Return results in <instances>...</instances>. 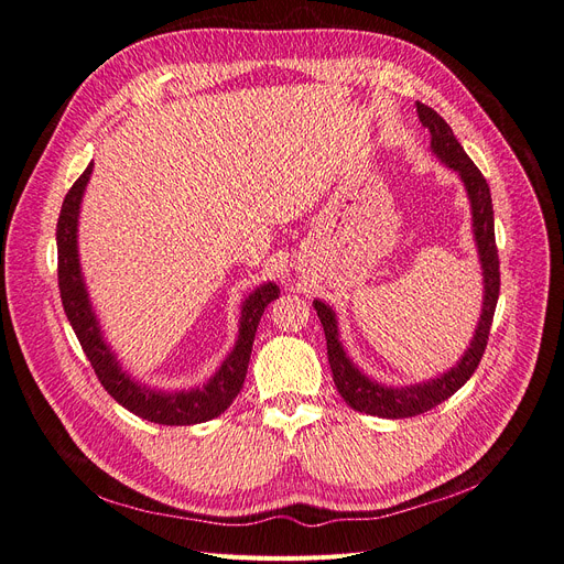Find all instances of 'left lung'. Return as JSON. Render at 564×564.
<instances>
[{"label": "left lung", "mask_w": 564, "mask_h": 564, "mask_svg": "<svg viewBox=\"0 0 564 564\" xmlns=\"http://www.w3.org/2000/svg\"><path fill=\"white\" fill-rule=\"evenodd\" d=\"M416 115H420L422 126H426L431 133V150L435 152V156H438L447 169L457 171L466 187L470 213H474V236H476L480 267H482L485 300H482V314L478 321L476 335L470 339V347L466 349V354L462 356L457 366L441 377L422 381V384L395 387V389L379 384V381H372L354 366L351 358H347V354H344V347L339 341L335 312L328 304L314 300V308L321 318L325 341H328V360H330L335 387L344 398V403L358 412L384 416V420H405V416L429 412L431 408L441 405L452 393H457L466 384L470 375L476 372L478 362L485 354L489 328H492L495 308L499 300V285H501L499 256H497L499 250L495 241L492 194H489L487 180L482 177L476 163L468 159L459 140L454 138L447 121L438 112L431 110V107L424 102H416Z\"/></svg>", "instance_id": "obj_1"}]
</instances>
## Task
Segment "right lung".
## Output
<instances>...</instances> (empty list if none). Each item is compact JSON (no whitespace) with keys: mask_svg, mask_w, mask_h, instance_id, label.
Returning <instances> with one entry per match:
<instances>
[{"mask_svg":"<svg viewBox=\"0 0 564 564\" xmlns=\"http://www.w3.org/2000/svg\"><path fill=\"white\" fill-rule=\"evenodd\" d=\"M90 171H94V161L88 163V169L65 194L56 227L58 288L72 330H75L86 358L90 360V366H94L100 384L121 408L131 410L133 414L142 416V420L166 426H189L215 420V416L223 414L231 405L234 398L239 395L248 372L252 339H256L260 318L267 304L274 302L281 290L274 283H264L256 293L248 295V300L241 306V328L236 347L225 358L220 370H217L202 389L159 391L138 384L133 377L121 370L115 351L107 347V341L102 339L100 325L94 314V306L88 302V293L79 269L77 220Z\"/></svg>","mask_w":564,"mask_h":564,"instance_id":"right-lung-1","label":"right lung"}]
</instances>
